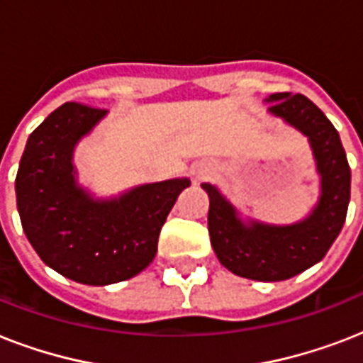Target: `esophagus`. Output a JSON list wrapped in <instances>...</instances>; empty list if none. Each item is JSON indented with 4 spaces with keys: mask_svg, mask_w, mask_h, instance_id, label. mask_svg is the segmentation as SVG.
Instances as JSON below:
<instances>
[{
    "mask_svg": "<svg viewBox=\"0 0 363 363\" xmlns=\"http://www.w3.org/2000/svg\"><path fill=\"white\" fill-rule=\"evenodd\" d=\"M207 175H209V169H207L203 164H198L192 167V177L196 181H201V179H205Z\"/></svg>",
    "mask_w": 363,
    "mask_h": 363,
    "instance_id": "obj_1",
    "label": "esophagus"
}]
</instances>
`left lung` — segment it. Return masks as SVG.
<instances>
[{
	"instance_id": "1",
	"label": "left lung",
	"mask_w": 363,
	"mask_h": 363,
	"mask_svg": "<svg viewBox=\"0 0 363 363\" xmlns=\"http://www.w3.org/2000/svg\"><path fill=\"white\" fill-rule=\"evenodd\" d=\"M265 104H271V116L309 139L320 177V196L313 211L286 226L245 220L218 188L209 182L201 188L209 196L207 224L218 262L233 275L275 282L318 264L337 239L350 201V167L337 130L309 98L279 92L265 98Z\"/></svg>"
}]
</instances>
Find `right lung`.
Here are the masks:
<instances>
[{
    "instance_id": "obj_1",
    "label": "right lung",
    "mask_w": 363,
    "mask_h": 363,
    "mask_svg": "<svg viewBox=\"0 0 363 363\" xmlns=\"http://www.w3.org/2000/svg\"><path fill=\"white\" fill-rule=\"evenodd\" d=\"M107 111L64 104L37 125L16 173L20 222L39 258L71 281L107 286L141 273L156 256L158 235L190 179L130 188L96 198L79 184L77 143Z\"/></svg>"
}]
</instances>
